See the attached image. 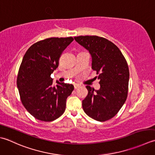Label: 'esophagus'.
Segmentation results:
<instances>
[{
	"label": "esophagus",
	"mask_w": 155,
	"mask_h": 155,
	"mask_svg": "<svg viewBox=\"0 0 155 155\" xmlns=\"http://www.w3.org/2000/svg\"><path fill=\"white\" fill-rule=\"evenodd\" d=\"M80 87V84H74V88H75V89H78V88H79Z\"/></svg>",
	"instance_id": "1"
}]
</instances>
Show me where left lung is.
<instances>
[{
	"label": "left lung",
	"instance_id": "left-lung-1",
	"mask_svg": "<svg viewBox=\"0 0 155 155\" xmlns=\"http://www.w3.org/2000/svg\"><path fill=\"white\" fill-rule=\"evenodd\" d=\"M75 41L91 56V68L97 72L100 88L87 86L88 94L83 101L85 113L97 121L113 118L126 102L128 95L129 69L120 50L105 38L97 36L75 37Z\"/></svg>",
	"mask_w": 155,
	"mask_h": 155
}]
</instances>
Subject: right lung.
Returning a JSON list of instances; mask_svg holds the SVG:
<instances>
[{
  "instance_id": "right-lung-1",
  "label": "right lung",
  "mask_w": 155,
  "mask_h": 155,
  "mask_svg": "<svg viewBox=\"0 0 155 155\" xmlns=\"http://www.w3.org/2000/svg\"><path fill=\"white\" fill-rule=\"evenodd\" d=\"M73 37H51L31 45L25 53L17 75V85L21 102L37 120H55L65 112L66 100L74 87L72 84H53L51 75L59 65L64 50Z\"/></svg>"
}]
</instances>
